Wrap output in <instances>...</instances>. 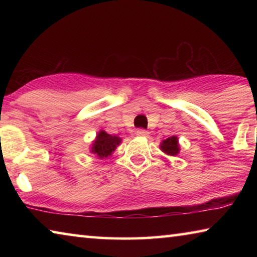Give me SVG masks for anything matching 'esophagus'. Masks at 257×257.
I'll list each match as a JSON object with an SVG mask.
<instances>
[{
	"mask_svg": "<svg viewBox=\"0 0 257 257\" xmlns=\"http://www.w3.org/2000/svg\"><path fill=\"white\" fill-rule=\"evenodd\" d=\"M149 135L150 133H147L144 129H138L136 132V136L138 137H149Z\"/></svg>",
	"mask_w": 257,
	"mask_h": 257,
	"instance_id": "1",
	"label": "esophagus"
}]
</instances>
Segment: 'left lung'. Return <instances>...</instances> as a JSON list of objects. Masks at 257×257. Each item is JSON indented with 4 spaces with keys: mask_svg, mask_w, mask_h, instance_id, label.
<instances>
[{
    "mask_svg": "<svg viewBox=\"0 0 257 257\" xmlns=\"http://www.w3.org/2000/svg\"><path fill=\"white\" fill-rule=\"evenodd\" d=\"M160 149L164 154L170 155V156H176L179 154L180 152L179 139H178L177 136H171L167 139H164V141L161 142Z\"/></svg>",
    "mask_w": 257,
    "mask_h": 257,
    "instance_id": "obj_1",
    "label": "left lung"
}]
</instances>
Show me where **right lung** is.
Wrapping results in <instances>:
<instances>
[{
	"label": "right lung",
	"mask_w": 257,
	"mask_h": 257,
	"mask_svg": "<svg viewBox=\"0 0 257 257\" xmlns=\"http://www.w3.org/2000/svg\"><path fill=\"white\" fill-rule=\"evenodd\" d=\"M121 142H122V139L119 136H112L104 130H99L93 141V144L90 145L89 152L97 156L98 159H106L112 155L116 147L121 144Z\"/></svg>",
	"instance_id": "1"
}]
</instances>
